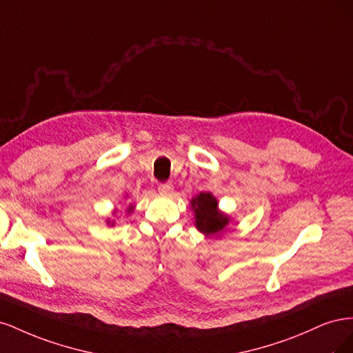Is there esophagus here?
Wrapping results in <instances>:
<instances>
[{"label": "esophagus", "mask_w": 353, "mask_h": 353, "mask_svg": "<svg viewBox=\"0 0 353 353\" xmlns=\"http://www.w3.org/2000/svg\"><path fill=\"white\" fill-rule=\"evenodd\" d=\"M172 191H174V185L170 184V183H165V184H160L159 185V193L160 194L170 196V194H172Z\"/></svg>", "instance_id": "esophagus-1"}]
</instances>
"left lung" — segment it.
Wrapping results in <instances>:
<instances>
[{"instance_id": "left-lung-1", "label": "left lung", "mask_w": 353, "mask_h": 353, "mask_svg": "<svg viewBox=\"0 0 353 353\" xmlns=\"http://www.w3.org/2000/svg\"><path fill=\"white\" fill-rule=\"evenodd\" d=\"M194 213V227L208 239H219L230 223L231 216L219 209V201L212 193H200L190 200Z\"/></svg>"}]
</instances>
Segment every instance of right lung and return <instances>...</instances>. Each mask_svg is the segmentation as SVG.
I'll list each match as a JSON object with an SVG mask.
<instances>
[{
  "instance_id": "obj_1",
  "label": "right lung",
  "mask_w": 353,
  "mask_h": 353,
  "mask_svg": "<svg viewBox=\"0 0 353 353\" xmlns=\"http://www.w3.org/2000/svg\"><path fill=\"white\" fill-rule=\"evenodd\" d=\"M126 197H128V194H126ZM134 208H135V206L132 205V203H130V206H128V208H126V210H125V212H126V215H131L132 210H134ZM116 212H117V209H114V210H113V215H116ZM105 223H108L109 227H114V223H116V222H114L113 219H108V221H105Z\"/></svg>"
}]
</instances>
